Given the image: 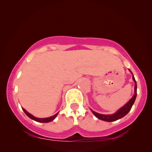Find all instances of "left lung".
Here are the masks:
<instances>
[{
    "mask_svg": "<svg viewBox=\"0 0 152 152\" xmlns=\"http://www.w3.org/2000/svg\"><path fill=\"white\" fill-rule=\"evenodd\" d=\"M132 80H134V83H135V85H134V94L133 95V96L130 99V101H129V102L125 105V106H123V107L120 108L117 112H115V113L113 114H111V115H104V114H100V113H96V112L94 111V110L91 109V112H92L94 115L96 116L97 118L102 120V121H106V122L115 121H117V120L122 118L124 117L125 115H126L128 113V112L130 110L132 105L134 104V101H135V99L137 96V83L133 75H132Z\"/></svg>",
    "mask_w": 152,
    "mask_h": 152,
    "instance_id": "obj_1",
    "label": "left lung"
}]
</instances>
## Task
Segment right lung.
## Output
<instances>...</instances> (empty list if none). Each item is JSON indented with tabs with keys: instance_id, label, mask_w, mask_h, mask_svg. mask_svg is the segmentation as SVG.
Segmentation results:
<instances>
[{
	"instance_id": "add662e5",
	"label": "right lung",
	"mask_w": 152,
	"mask_h": 152,
	"mask_svg": "<svg viewBox=\"0 0 152 152\" xmlns=\"http://www.w3.org/2000/svg\"><path fill=\"white\" fill-rule=\"evenodd\" d=\"M22 110H24V113H25V114L28 116V117L30 118L31 119L34 120V121H37V122H39V123H48V122H50V121H53V120L56 118V116H57L58 113H57L56 114H55V115H54L50 116V117H48V118H38L34 117V116L31 115V114H30L29 113H28V112L25 109H24V108H22Z\"/></svg>"
}]
</instances>
